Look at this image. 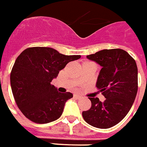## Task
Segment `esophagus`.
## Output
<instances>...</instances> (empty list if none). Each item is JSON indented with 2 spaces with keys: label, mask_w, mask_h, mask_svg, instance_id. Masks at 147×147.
I'll return each mask as SVG.
<instances>
[{
  "label": "esophagus",
  "mask_w": 147,
  "mask_h": 147,
  "mask_svg": "<svg viewBox=\"0 0 147 147\" xmlns=\"http://www.w3.org/2000/svg\"><path fill=\"white\" fill-rule=\"evenodd\" d=\"M74 98H81V96H80V95H78V94H74Z\"/></svg>",
  "instance_id": "1"
}]
</instances>
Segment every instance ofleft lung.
Listing matches in <instances>:
<instances>
[{
	"instance_id": "1",
	"label": "left lung",
	"mask_w": 147,
	"mask_h": 147,
	"mask_svg": "<svg viewBox=\"0 0 147 147\" xmlns=\"http://www.w3.org/2000/svg\"><path fill=\"white\" fill-rule=\"evenodd\" d=\"M87 59L102 66L96 87L105 96L103 102L89 98L92 107L82 112L85 121L93 127L109 128L124 118L132 107L138 90L136 63L122 49H103Z\"/></svg>"
}]
</instances>
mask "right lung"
<instances>
[{"label":"right lung","instance_id":"obj_1","mask_svg":"<svg viewBox=\"0 0 147 147\" xmlns=\"http://www.w3.org/2000/svg\"><path fill=\"white\" fill-rule=\"evenodd\" d=\"M81 55H65L48 47L29 48L19 55L10 75L11 91L21 112L32 121L46 124L59 118L70 92L51 84L67 63Z\"/></svg>","mask_w":147,"mask_h":147}]
</instances>
